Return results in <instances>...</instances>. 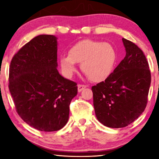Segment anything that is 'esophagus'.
Listing matches in <instances>:
<instances>
[{
    "label": "esophagus",
    "mask_w": 159,
    "mask_h": 159,
    "mask_svg": "<svg viewBox=\"0 0 159 159\" xmlns=\"http://www.w3.org/2000/svg\"><path fill=\"white\" fill-rule=\"evenodd\" d=\"M77 88H78V92L80 93L82 90H83L84 89H85L87 88V85H85V84H78Z\"/></svg>",
    "instance_id": "obj_1"
}]
</instances>
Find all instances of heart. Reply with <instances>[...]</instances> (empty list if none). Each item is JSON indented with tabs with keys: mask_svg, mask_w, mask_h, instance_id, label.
<instances>
[{
	"mask_svg": "<svg viewBox=\"0 0 159 159\" xmlns=\"http://www.w3.org/2000/svg\"><path fill=\"white\" fill-rule=\"evenodd\" d=\"M116 61L112 45L93 40H82L69 50L68 56L60 58L61 66L67 76L76 71V63H81L84 75L95 82H103L111 75Z\"/></svg>",
	"mask_w": 159,
	"mask_h": 159,
	"instance_id": "b5f03b06",
	"label": "heart"
}]
</instances>
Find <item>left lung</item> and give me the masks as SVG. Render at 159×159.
I'll return each instance as SVG.
<instances>
[{"label":"left lung","mask_w":159,"mask_h":159,"mask_svg":"<svg viewBox=\"0 0 159 159\" xmlns=\"http://www.w3.org/2000/svg\"><path fill=\"white\" fill-rule=\"evenodd\" d=\"M122 41L125 58L105 81L92 87L98 120L111 128L127 127L140 116L146 107L151 82L142 50L131 41Z\"/></svg>","instance_id":"8db88e82"}]
</instances>
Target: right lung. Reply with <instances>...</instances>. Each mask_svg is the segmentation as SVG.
I'll return each instance as SVG.
<instances>
[{
    "label": "right lung",
    "mask_w": 159,
    "mask_h": 159,
    "mask_svg": "<svg viewBox=\"0 0 159 159\" xmlns=\"http://www.w3.org/2000/svg\"><path fill=\"white\" fill-rule=\"evenodd\" d=\"M57 38L40 34L13 57L8 88L19 116L30 127L54 132L66 125L77 83L57 70Z\"/></svg>",
    "instance_id": "add662e5"
}]
</instances>
